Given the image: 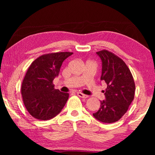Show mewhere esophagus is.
<instances>
[{"mask_svg": "<svg viewBox=\"0 0 155 155\" xmlns=\"http://www.w3.org/2000/svg\"><path fill=\"white\" fill-rule=\"evenodd\" d=\"M77 94L78 96H79L80 97H81V98H83V99H86V98H88V95H86V94H84L83 93L80 92H77Z\"/></svg>", "mask_w": 155, "mask_h": 155, "instance_id": "34e87169", "label": "esophagus"}]
</instances>
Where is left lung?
<instances>
[{
	"instance_id": "left-lung-1",
	"label": "left lung",
	"mask_w": 155,
	"mask_h": 155,
	"mask_svg": "<svg viewBox=\"0 0 155 155\" xmlns=\"http://www.w3.org/2000/svg\"><path fill=\"white\" fill-rule=\"evenodd\" d=\"M102 62L100 80L107 84L106 99L101 101L100 108L93 114L99 121L111 124L118 121L128 111L135 96V85L132 73L126 63L107 50L97 51Z\"/></svg>"
}]
</instances>
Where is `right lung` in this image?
I'll return each instance as SVG.
<instances>
[{
    "mask_svg": "<svg viewBox=\"0 0 155 155\" xmlns=\"http://www.w3.org/2000/svg\"><path fill=\"white\" fill-rule=\"evenodd\" d=\"M72 52L44 54L35 59L23 79L21 93L27 111L41 120L51 119L61 111L69 97L68 93L54 89V78L58 75L65 59Z\"/></svg>",
    "mask_w": 155,
    "mask_h": 155,
    "instance_id": "right-lung-1",
    "label": "right lung"
}]
</instances>
